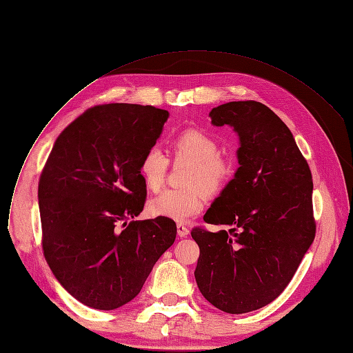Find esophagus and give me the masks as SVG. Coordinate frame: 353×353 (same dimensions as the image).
<instances>
[{
	"instance_id": "esophagus-1",
	"label": "esophagus",
	"mask_w": 353,
	"mask_h": 353,
	"mask_svg": "<svg viewBox=\"0 0 353 353\" xmlns=\"http://www.w3.org/2000/svg\"><path fill=\"white\" fill-rule=\"evenodd\" d=\"M176 234H178L179 238H185V236L190 235V230H188V228H186L185 225L178 223V225H176Z\"/></svg>"
}]
</instances>
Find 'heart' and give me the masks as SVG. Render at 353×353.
<instances>
[{
    "label": "heart",
    "mask_w": 353,
    "mask_h": 353,
    "mask_svg": "<svg viewBox=\"0 0 353 353\" xmlns=\"http://www.w3.org/2000/svg\"><path fill=\"white\" fill-rule=\"evenodd\" d=\"M175 162L190 163L183 186L186 190H165L148 201V214L175 222H186L202 212L205 195L219 194L232 178V165L219 157V145L208 134L190 130L171 143ZM170 161L158 147L147 150L139 162V176L151 191L165 182Z\"/></svg>",
    "instance_id": "b5f03b06"
}]
</instances>
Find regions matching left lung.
Instances as JSON below:
<instances>
[{
  "label": "left lung",
  "instance_id": "8db88e82",
  "mask_svg": "<svg viewBox=\"0 0 353 353\" xmlns=\"http://www.w3.org/2000/svg\"><path fill=\"white\" fill-rule=\"evenodd\" d=\"M239 137V168L203 215L225 230L194 228L195 279L203 298L226 314H246L276 299L312 245L314 182L283 121L256 101L210 112Z\"/></svg>",
  "mask_w": 353,
  "mask_h": 353
}]
</instances>
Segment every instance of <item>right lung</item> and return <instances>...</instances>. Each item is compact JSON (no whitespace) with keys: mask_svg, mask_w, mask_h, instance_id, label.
<instances>
[{"mask_svg":"<svg viewBox=\"0 0 353 353\" xmlns=\"http://www.w3.org/2000/svg\"><path fill=\"white\" fill-rule=\"evenodd\" d=\"M168 117L137 103L90 108L59 134L41 172L44 256L62 288L90 307L112 310L132 301L175 241L174 221L128 223L147 198L141 158Z\"/></svg>","mask_w":353,"mask_h":353,"instance_id":"obj_1","label":"right lung"}]
</instances>
